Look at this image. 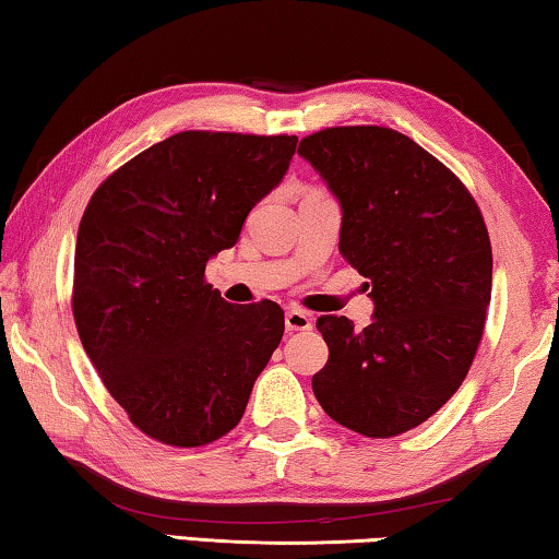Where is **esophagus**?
Instances as JSON below:
<instances>
[{
	"label": "esophagus",
	"instance_id": "1",
	"mask_svg": "<svg viewBox=\"0 0 559 559\" xmlns=\"http://www.w3.org/2000/svg\"><path fill=\"white\" fill-rule=\"evenodd\" d=\"M313 328V320L302 310H288L286 313V330L288 333H298V330H310Z\"/></svg>",
	"mask_w": 559,
	"mask_h": 559
}]
</instances>
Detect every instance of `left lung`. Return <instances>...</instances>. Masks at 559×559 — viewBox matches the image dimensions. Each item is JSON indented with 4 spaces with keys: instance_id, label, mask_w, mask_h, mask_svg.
<instances>
[{
    "instance_id": "obj_1",
    "label": "left lung",
    "mask_w": 559,
    "mask_h": 559,
    "mask_svg": "<svg viewBox=\"0 0 559 559\" xmlns=\"http://www.w3.org/2000/svg\"><path fill=\"white\" fill-rule=\"evenodd\" d=\"M298 153L340 200V253L374 300L362 330L318 318L328 362L313 374L316 400L349 431L400 437L456 394L484 337L493 283L484 214L447 165L392 128H325Z\"/></svg>"
}]
</instances>
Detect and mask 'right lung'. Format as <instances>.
Here are the masks:
<instances>
[{"label":"right lung","mask_w":559,"mask_h":559,"mask_svg":"<svg viewBox=\"0 0 559 559\" xmlns=\"http://www.w3.org/2000/svg\"><path fill=\"white\" fill-rule=\"evenodd\" d=\"M296 135L185 130L103 179L81 216L71 308L81 345L132 427L206 447L241 421L283 337L273 300L231 306L206 283Z\"/></svg>","instance_id":"1"}]
</instances>
